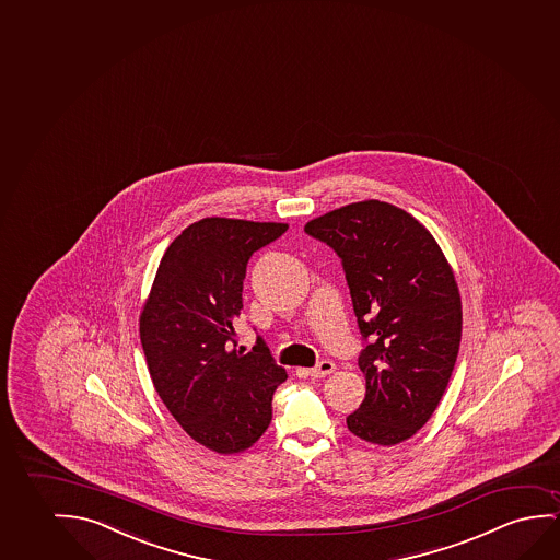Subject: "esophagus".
<instances>
[{"instance_id": "34e87169", "label": "esophagus", "mask_w": 560, "mask_h": 560, "mask_svg": "<svg viewBox=\"0 0 560 560\" xmlns=\"http://www.w3.org/2000/svg\"><path fill=\"white\" fill-rule=\"evenodd\" d=\"M336 371V364L334 361H328V359H324L320 363L316 364L315 369H311L308 374L313 376V378H324V376H328L331 372Z\"/></svg>"}]
</instances>
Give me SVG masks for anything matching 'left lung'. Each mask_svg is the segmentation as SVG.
<instances>
[{
    "label": "left lung",
    "instance_id": "obj_1",
    "mask_svg": "<svg viewBox=\"0 0 560 560\" xmlns=\"http://www.w3.org/2000/svg\"><path fill=\"white\" fill-rule=\"evenodd\" d=\"M305 232L338 253L366 341V395L347 428L384 447L405 442L432 417L457 361L463 307L453 268L415 217L378 199L339 207Z\"/></svg>",
    "mask_w": 560,
    "mask_h": 560
}]
</instances>
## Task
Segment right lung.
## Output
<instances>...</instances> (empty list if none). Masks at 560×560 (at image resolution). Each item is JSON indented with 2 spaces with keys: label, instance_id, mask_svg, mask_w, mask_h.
<instances>
[{
  "label": "right lung",
  "instance_id": "1",
  "mask_svg": "<svg viewBox=\"0 0 560 560\" xmlns=\"http://www.w3.org/2000/svg\"><path fill=\"white\" fill-rule=\"evenodd\" d=\"M288 224L211 217L166 247L140 315L153 386L174 420L207 450H249L272 420V395L285 382L262 338L252 353L232 349L253 253Z\"/></svg>",
  "mask_w": 560,
  "mask_h": 560
}]
</instances>
